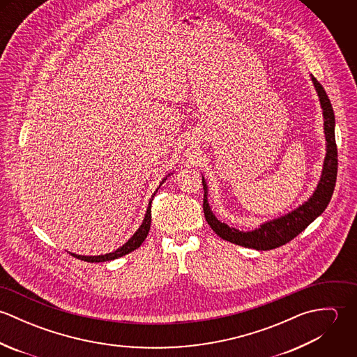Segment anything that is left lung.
I'll list each match as a JSON object with an SVG mask.
<instances>
[{
    "label": "left lung",
    "instance_id": "obj_1",
    "mask_svg": "<svg viewBox=\"0 0 357 357\" xmlns=\"http://www.w3.org/2000/svg\"><path fill=\"white\" fill-rule=\"evenodd\" d=\"M312 82L320 99L323 116H324V135L327 142V153L324 158L323 172L320 181L317 184L316 191L307 199V202L301 204L291 213L279 217L276 220L264 222L259 228L255 231L243 232L235 228L228 227L227 224L218 221L215 215L211 213V208L207 204V185L202 177L204 184V213L207 224L211 229L224 241L231 243L255 249V250H272L279 246H283L293 241L298 234H301L306 227L317 218L330 204L335 181H337V170H338V155H337V144H335V116L333 111V105L320 82L312 75Z\"/></svg>",
    "mask_w": 357,
    "mask_h": 357
}]
</instances>
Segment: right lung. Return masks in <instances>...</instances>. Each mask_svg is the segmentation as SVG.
Listing matches in <instances>:
<instances>
[{"label": "right lung", "mask_w": 357, "mask_h": 357, "mask_svg": "<svg viewBox=\"0 0 357 357\" xmlns=\"http://www.w3.org/2000/svg\"><path fill=\"white\" fill-rule=\"evenodd\" d=\"M165 180H166V178H163V181H165ZM163 181L159 184V187L163 184ZM159 187L156 188L155 192H158ZM153 195H155V194H153ZM151 202H153V199H150V204H149V208H147L146 217H144L143 224L140 225V228L133 234V236H132L123 246H121V248L116 249L115 252L102 255H73V253H70V255H73V257H75V258H78V259L86 261V262H104V261H111V259L119 258V257H122V255H129L130 252L139 249L140 245H142V243L144 242V239L147 238L149 231H150V227H151Z\"/></svg>", "instance_id": "right-lung-1"}]
</instances>
